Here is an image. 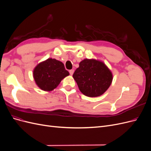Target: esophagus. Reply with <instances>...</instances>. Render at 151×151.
<instances>
[{"label":"esophagus","mask_w":151,"mask_h":151,"mask_svg":"<svg viewBox=\"0 0 151 151\" xmlns=\"http://www.w3.org/2000/svg\"><path fill=\"white\" fill-rule=\"evenodd\" d=\"M74 70H70V71H69L70 74L71 76H72V75H73V74H74Z\"/></svg>","instance_id":"obj_1"}]
</instances>
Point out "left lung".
<instances>
[{"instance_id":"8db88e82","label":"left lung","mask_w":151,"mask_h":151,"mask_svg":"<svg viewBox=\"0 0 151 151\" xmlns=\"http://www.w3.org/2000/svg\"><path fill=\"white\" fill-rule=\"evenodd\" d=\"M81 92L88 97H98L106 92L113 81L111 71L105 63L85 58L73 74Z\"/></svg>"}]
</instances>
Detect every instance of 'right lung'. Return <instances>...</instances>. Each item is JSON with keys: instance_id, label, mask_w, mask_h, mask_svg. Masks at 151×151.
Here are the masks:
<instances>
[{"instance_id": "add662e5", "label": "right lung", "mask_w": 151, "mask_h": 151, "mask_svg": "<svg viewBox=\"0 0 151 151\" xmlns=\"http://www.w3.org/2000/svg\"><path fill=\"white\" fill-rule=\"evenodd\" d=\"M33 75L38 88L45 91H52L69 75V72L62 62L49 58L35 67Z\"/></svg>"}]
</instances>
